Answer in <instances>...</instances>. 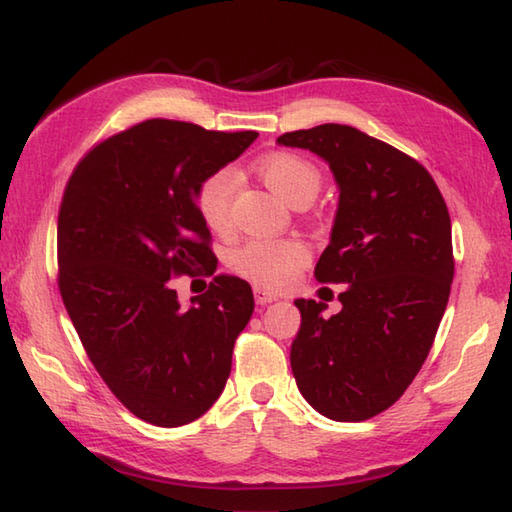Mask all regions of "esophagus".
I'll list each match as a JSON object with an SVG mask.
<instances>
[{"label":"esophagus","mask_w":512,"mask_h":512,"mask_svg":"<svg viewBox=\"0 0 512 512\" xmlns=\"http://www.w3.org/2000/svg\"><path fill=\"white\" fill-rule=\"evenodd\" d=\"M279 297L275 295V292H268L266 288H255V301L259 303V306H266V303H273V301H277Z\"/></svg>","instance_id":"obj_1"}]
</instances>
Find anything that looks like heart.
Wrapping results in <instances>:
<instances>
[{
  "instance_id": "b5f03b06",
  "label": "heart",
  "mask_w": 512,
  "mask_h": 512,
  "mask_svg": "<svg viewBox=\"0 0 512 512\" xmlns=\"http://www.w3.org/2000/svg\"><path fill=\"white\" fill-rule=\"evenodd\" d=\"M257 176L286 204H310L321 189V171L310 160L288 151H275L257 160ZM235 178L228 169H217L198 189V211L211 231L222 233L231 222ZM308 250L295 239H253L237 248L231 257L235 273L253 284L279 290L288 286L297 270L306 264Z\"/></svg>"
}]
</instances>
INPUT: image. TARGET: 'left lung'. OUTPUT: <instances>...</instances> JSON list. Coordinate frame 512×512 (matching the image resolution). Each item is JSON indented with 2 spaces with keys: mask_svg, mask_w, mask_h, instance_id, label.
Wrapping results in <instances>:
<instances>
[{
  "mask_svg": "<svg viewBox=\"0 0 512 512\" xmlns=\"http://www.w3.org/2000/svg\"><path fill=\"white\" fill-rule=\"evenodd\" d=\"M328 162L339 187L330 244L314 275L345 284L341 312L297 299L290 365L321 416L361 422L405 394L436 339L453 281L451 217L420 162L350 125L277 138Z\"/></svg>",
  "mask_w": 512,
  "mask_h": 512,
  "instance_id": "1",
  "label": "left lung"
}]
</instances>
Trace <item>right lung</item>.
<instances>
[{"label": "right lung", "instance_id": "add662e5", "mask_svg": "<svg viewBox=\"0 0 512 512\" xmlns=\"http://www.w3.org/2000/svg\"><path fill=\"white\" fill-rule=\"evenodd\" d=\"M255 138L151 118L96 145L65 187V310L105 385L156 427H182L213 407L255 310L239 277L217 275L187 308L171 288V277L215 273L198 189Z\"/></svg>", "mask_w": 512, "mask_h": 512}]
</instances>
